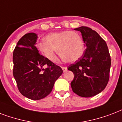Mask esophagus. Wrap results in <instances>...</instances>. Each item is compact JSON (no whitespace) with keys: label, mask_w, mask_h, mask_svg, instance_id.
Segmentation results:
<instances>
[{"label":"esophagus","mask_w":122,"mask_h":122,"mask_svg":"<svg viewBox=\"0 0 122 122\" xmlns=\"http://www.w3.org/2000/svg\"><path fill=\"white\" fill-rule=\"evenodd\" d=\"M62 69L64 72L66 71L67 70V67H62Z\"/></svg>","instance_id":"1"}]
</instances>
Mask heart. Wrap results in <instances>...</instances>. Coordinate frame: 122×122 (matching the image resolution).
Masks as SVG:
<instances>
[{
	"label": "heart",
	"instance_id": "1",
	"mask_svg": "<svg viewBox=\"0 0 122 122\" xmlns=\"http://www.w3.org/2000/svg\"><path fill=\"white\" fill-rule=\"evenodd\" d=\"M37 48L51 62L56 59V49L61 54V58L69 62L78 60L85 50L81 37L78 33L69 30L48 35L46 37V42L39 43Z\"/></svg>",
	"mask_w": 122,
	"mask_h": 122
}]
</instances>
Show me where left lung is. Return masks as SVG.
Instances as JSON below:
<instances>
[{
    "mask_svg": "<svg viewBox=\"0 0 122 122\" xmlns=\"http://www.w3.org/2000/svg\"><path fill=\"white\" fill-rule=\"evenodd\" d=\"M81 32L86 46L83 54L67 69L74 73L71 83L73 92L90 97L101 92L109 79L111 57L107 44L97 32L87 27L74 29Z\"/></svg>",
    "mask_w": 122,
    "mask_h": 122,
    "instance_id": "1",
    "label": "left lung"
}]
</instances>
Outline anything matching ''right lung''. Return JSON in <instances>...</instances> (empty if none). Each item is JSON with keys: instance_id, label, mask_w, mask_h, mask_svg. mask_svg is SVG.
Returning <instances> with one entry per match:
<instances>
[{"instance_id": "1", "label": "right lung", "mask_w": 122, "mask_h": 122, "mask_svg": "<svg viewBox=\"0 0 122 122\" xmlns=\"http://www.w3.org/2000/svg\"><path fill=\"white\" fill-rule=\"evenodd\" d=\"M35 33L26 34L18 41L13 51V76L19 91L32 100H39L52 91L55 82L62 75L60 66L39 53ZM46 65V69L42 68Z\"/></svg>"}]
</instances>
